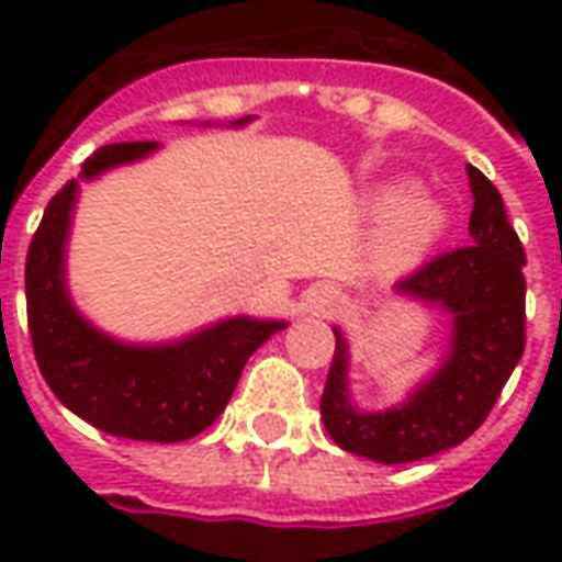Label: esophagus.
<instances>
[{"label": "esophagus", "instance_id": "obj_1", "mask_svg": "<svg viewBox=\"0 0 562 562\" xmlns=\"http://www.w3.org/2000/svg\"><path fill=\"white\" fill-rule=\"evenodd\" d=\"M306 306H310V313L328 318L342 306V292L337 285H330V282H318L306 294Z\"/></svg>", "mask_w": 562, "mask_h": 562}]
</instances>
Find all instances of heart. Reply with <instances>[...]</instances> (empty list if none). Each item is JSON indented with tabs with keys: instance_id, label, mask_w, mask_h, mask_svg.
I'll return each instance as SVG.
<instances>
[{
	"instance_id": "1",
	"label": "heart",
	"mask_w": 562,
	"mask_h": 562,
	"mask_svg": "<svg viewBox=\"0 0 562 562\" xmlns=\"http://www.w3.org/2000/svg\"><path fill=\"white\" fill-rule=\"evenodd\" d=\"M364 207L379 220L373 258L385 277L422 268L451 225L446 201L418 192L415 177H389L376 183L364 195Z\"/></svg>"
}]
</instances>
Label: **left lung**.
I'll use <instances>...</instances> for the list:
<instances>
[{"mask_svg":"<svg viewBox=\"0 0 562 562\" xmlns=\"http://www.w3.org/2000/svg\"><path fill=\"white\" fill-rule=\"evenodd\" d=\"M472 192L470 246L434 258L394 285V297L446 316L439 364L385 409L355 403L352 352L340 328L322 394L330 439L376 463H413L475 434L524 355V246L508 225L503 195L467 165Z\"/></svg>","mask_w":562,"mask_h":562,"instance_id":"left-lung-1","label":"left lung"}]
</instances>
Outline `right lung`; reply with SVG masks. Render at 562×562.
<instances>
[{"label": "right lung", "mask_w": 562, "mask_h": 562, "mask_svg": "<svg viewBox=\"0 0 562 562\" xmlns=\"http://www.w3.org/2000/svg\"><path fill=\"white\" fill-rule=\"evenodd\" d=\"M252 120V114L240 116L228 128H244ZM159 147L156 140L99 147L83 161V171L56 192L26 256V313L38 370L66 409L123 439L183 442L220 418L249 355L289 322L240 313L173 340L135 342L108 334L80 313L68 289V240L80 183L149 159Z\"/></svg>", "instance_id": "obj_1"}]
</instances>
